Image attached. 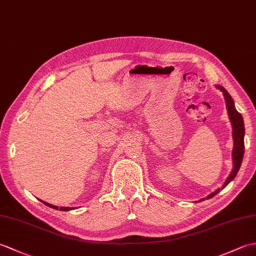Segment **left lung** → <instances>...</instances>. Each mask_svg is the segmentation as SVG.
Here are the masks:
<instances>
[{
    "instance_id": "8db88e82",
    "label": "left lung",
    "mask_w": 256,
    "mask_h": 256,
    "mask_svg": "<svg viewBox=\"0 0 256 256\" xmlns=\"http://www.w3.org/2000/svg\"><path fill=\"white\" fill-rule=\"evenodd\" d=\"M216 88L220 89L222 92H224V99L226 102V108H228V113H229V116L232 123V128H233V142H234V145H233V150H232V160H233V168L232 172H230L229 177L226 178V182L222 186V189H224L226 186L229 184L230 182H232L234 177L236 176V174L240 170L241 164H242V160H243V155H244V122H243V118L240 113L236 111V108L234 106V101L231 98L224 86H218ZM220 192V188H218L212 194H210L206 199H210L216 196ZM204 200V199H201Z\"/></svg>"
}]
</instances>
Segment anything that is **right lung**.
Segmentation results:
<instances>
[{
  "mask_svg": "<svg viewBox=\"0 0 256 256\" xmlns=\"http://www.w3.org/2000/svg\"><path fill=\"white\" fill-rule=\"evenodd\" d=\"M42 204H46V206H50V208H52V209H56V210H62V211H68V210H72V209H74V208H70V206H60V208H58L57 206H54V204H48V202H45V201H42V200H40Z\"/></svg>",
  "mask_w": 256,
  "mask_h": 256,
  "instance_id": "right-lung-1",
  "label": "right lung"
}]
</instances>
